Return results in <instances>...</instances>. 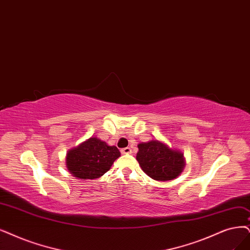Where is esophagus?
I'll use <instances>...</instances> for the list:
<instances>
[{
  "mask_svg": "<svg viewBox=\"0 0 250 250\" xmlns=\"http://www.w3.org/2000/svg\"><path fill=\"white\" fill-rule=\"evenodd\" d=\"M120 151H122L123 154H131L132 153V149L130 148V147H125V148H123Z\"/></svg>",
  "mask_w": 250,
  "mask_h": 250,
  "instance_id": "34e87169",
  "label": "esophagus"
}]
</instances>
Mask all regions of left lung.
I'll return each mask as SVG.
<instances>
[{
    "label": "left lung",
    "mask_w": 250,
    "mask_h": 250,
    "mask_svg": "<svg viewBox=\"0 0 250 250\" xmlns=\"http://www.w3.org/2000/svg\"><path fill=\"white\" fill-rule=\"evenodd\" d=\"M136 159L141 169L154 180L168 181L177 178L186 167L183 153L168 145L151 140L138 144Z\"/></svg>",
    "instance_id": "8db88e82"
}]
</instances>
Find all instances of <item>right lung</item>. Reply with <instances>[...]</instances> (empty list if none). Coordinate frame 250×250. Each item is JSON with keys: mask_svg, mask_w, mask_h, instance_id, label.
Returning <instances> with one entry per match:
<instances>
[{"mask_svg": "<svg viewBox=\"0 0 250 250\" xmlns=\"http://www.w3.org/2000/svg\"><path fill=\"white\" fill-rule=\"evenodd\" d=\"M119 156L116 146H109L98 138L91 137L68 151L66 165L74 177L96 179L109 171Z\"/></svg>", "mask_w": 250, "mask_h": 250, "instance_id": "right-lung-1", "label": "right lung"}]
</instances>
